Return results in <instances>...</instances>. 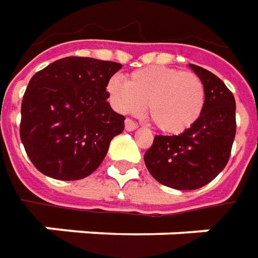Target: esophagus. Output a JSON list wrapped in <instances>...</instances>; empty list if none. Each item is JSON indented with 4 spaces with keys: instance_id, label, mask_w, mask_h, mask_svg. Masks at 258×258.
<instances>
[{
    "instance_id": "1",
    "label": "esophagus",
    "mask_w": 258,
    "mask_h": 258,
    "mask_svg": "<svg viewBox=\"0 0 258 258\" xmlns=\"http://www.w3.org/2000/svg\"><path fill=\"white\" fill-rule=\"evenodd\" d=\"M124 129H126L127 132H132V131H136V129H138V124L135 123L134 120H131V119H126V120H124Z\"/></svg>"
}]
</instances>
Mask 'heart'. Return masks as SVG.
I'll return each mask as SVG.
<instances>
[{
  "mask_svg": "<svg viewBox=\"0 0 258 258\" xmlns=\"http://www.w3.org/2000/svg\"><path fill=\"white\" fill-rule=\"evenodd\" d=\"M110 103L123 114H142L149 107L156 126L166 134H182L203 113L205 90L194 73L152 66L134 72L127 82L113 76L106 86Z\"/></svg>",
  "mask_w": 258,
  "mask_h": 258,
  "instance_id": "1",
  "label": "heart"
}]
</instances>
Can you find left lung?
I'll list each match as a JSON object with an SVG mask.
<instances>
[{
    "mask_svg": "<svg viewBox=\"0 0 258 258\" xmlns=\"http://www.w3.org/2000/svg\"><path fill=\"white\" fill-rule=\"evenodd\" d=\"M205 90L203 113L181 135L155 136L144 159L148 171L162 185L179 191L198 189L225 168L235 138V99L221 79L189 64Z\"/></svg>",
    "mask_w": 258,
    "mask_h": 258,
    "instance_id": "left-lung-1",
    "label": "left lung"
}]
</instances>
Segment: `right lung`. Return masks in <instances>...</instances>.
<instances>
[{
	"label": "right lung",
	"instance_id": "1",
	"mask_svg": "<svg viewBox=\"0 0 258 258\" xmlns=\"http://www.w3.org/2000/svg\"><path fill=\"white\" fill-rule=\"evenodd\" d=\"M122 64L90 57H66L35 73L21 103L20 136L41 173L77 181L93 173L124 116L107 102L110 77Z\"/></svg>",
	"mask_w": 258,
	"mask_h": 258
}]
</instances>
